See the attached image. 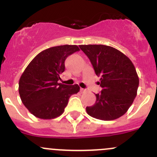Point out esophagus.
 I'll use <instances>...</instances> for the list:
<instances>
[{"instance_id":"obj_1","label":"esophagus","mask_w":157,"mask_h":157,"mask_svg":"<svg viewBox=\"0 0 157 157\" xmlns=\"http://www.w3.org/2000/svg\"><path fill=\"white\" fill-rule=\"evenodd\" d=\"M80 93H86V90H84V89H83V88H80Z\"/></svg>"}]
</instances>
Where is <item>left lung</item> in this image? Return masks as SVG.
I'll return each instance as SVG.
<instances>
[{
    "instance_id": "8db88e82",
    "label": "left lung",
    "mask_w": 157,
    "mask_h": 157,
    "mask_svg": "<svg viewBox=\"0 0 157 157\" xmlns=\"http://www.w3.org/2000/svg\"><path fill=\"white\" fill-rule=\"evenodd\" d=\"M80 48L90 60L95 73L100 77L101 93L96 102L86 108L89 115L112 121L127 112L137 96L139 78L131 60L113 47L81 45Z\"/></svg>"
}]
</instances>
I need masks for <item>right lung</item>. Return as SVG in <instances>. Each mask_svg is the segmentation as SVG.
<instances>
[{"mask_svg":"<svg viewBox=\"0 0 157 157\" xmlns=\"http://www.w3.org/2000/svg\"><path fill=\"white\" fill-rule=\"evenodd\" d=\"M80 51L64 45L42 51L29 63L19 81V93L29 112L42 119H52L64 112L71 95L80 91L77 84L58 83L69 55Z\"/></svg>","mask_w":157,"mask_h":157,"instance_id":"obj_1","label":"right lung"}]
</instances>
